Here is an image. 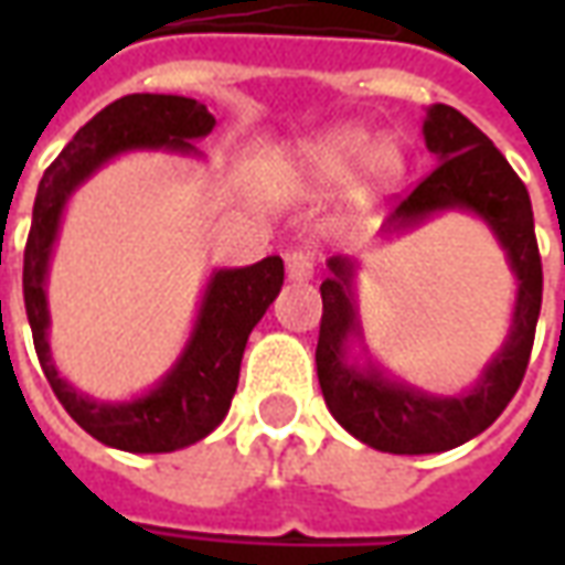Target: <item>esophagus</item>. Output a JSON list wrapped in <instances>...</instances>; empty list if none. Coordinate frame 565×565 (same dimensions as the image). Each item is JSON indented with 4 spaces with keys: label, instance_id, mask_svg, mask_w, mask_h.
<instances>
[{
    "label": "esophagus",
    "instance_id": "esophagus-1",
    "mask_svg": "<svg viewBox=\"0 0 565 565\" xmlns=\"http://www.w3.org/2000/svg\"><path fill=\"white\" fill-rule=\"evenodd\" d=\"M284 266H287V278L290 281H308L315 275V257L308 250H287L284 254Z\"/></svg>",
    "mask_w": 565,
    "mask_h": 565
}]
</instances>
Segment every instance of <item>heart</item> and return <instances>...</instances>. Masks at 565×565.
Masks as SVG:
<instances>
[{
  "instance_id": "1",
  "label": "heart",
  "mask_w": 565,
  "mask_h": 565,
  "mask_svg": "<svg viewBox=\"0 0 565 565\" xmlns=\"http://www.w3.org/2000/svg\"><path fill=\"white\" fill-rule=\"evenodd\" d=\"M296 166H299V174L311 184H339L360 166L363 184L381 186L399 178L403 150L387 139L372 145L369 129L342 124L302 141L296 148Z\"/></svg>"
}]
</instances>
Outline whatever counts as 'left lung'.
I'll return each mask as SVG.
<instances>
[{
    "instance_id": "obj_1",
    "label": "left lung",
    "mask_w": 565,
    "mask_h": 565,
    "mask_svg": "<svg viewBox=\"0 0 565 565\" xmlns=\"http://www.w3.org/2000/svg\"><path fill=\"white\" fill-rule=\"evenodd\" d=\"M424 139L438 166L391 211L384 235L405 233L438 211H472L493 230L518 278L509 339L469 393L433 396L387 379L375 363H348V339H360L354 306V263L330 259L320 284L323 318L318 339V381L332 417L384 454H438L469 441L493 424L518 393L533 351L542 308V257L535 242L530 193L497 145L450 105H429Z\"/></svg>"
}]
</instances>
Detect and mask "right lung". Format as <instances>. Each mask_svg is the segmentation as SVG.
<instances>
[{"label": "right lung", "mask_w": 565, "mask_h": 565, "mask_svg": "<svg viewBox=\"0 0 565 565\" xmlns=\"http://www.w3.org/2000/svg\"><path fill=\"white\" fill-rule=\"evenodd\" d=\"M214 129V115L196 99L166 93H132L105 105L44 172L23 250V302L44 379L72 420L103 445L129 454H169L205 438L221 424L238 387V369L250 330L281 294L284 259L266 257L245 269L211 275L196 327L172 372L132 403H99L60 379L47 344V263L68 196L96 169L124 150L199 153L193 139Z\"/></svg>", "instance_id": "1"}]
</instances>
